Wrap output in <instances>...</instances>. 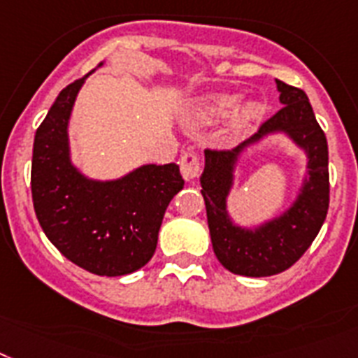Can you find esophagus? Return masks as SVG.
<instances>
[{"label": "esophagus", "instance_id": "34e87169", "mask_svg": "<svg viewBox=\"0 0 358 358\" xmlns=\"http://www.w3.org/2000/svg\"><path fill=\"white\" fill-rule=\"evenodd\" d=\"M200 169H202V164H200V158L194 151H185L180 156V171H182V176L185 180L198 178Z\"/></svg>", "mask_w": 358, "mask_h": 358}]
</instances>
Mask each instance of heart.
I'll list each match as a JSON object with an SVG mask.
<instances>
[{"instance_id":"heart-1","label":"heart","mask_w":358,"mask_h":358,"mask_svg":"<svg viewBox=\"0 0 358 358\" xmlns=\"http://www.w3.org/2000/svg\"><path fill=\"white\" fill-rule=\"evenodd\" d=\"M236 105H238V96L235 94L213 96V98H207L202 103L196 105V109H194V118L202 123H213L216 122V120L227 116L229 113H233V109H235ZM262 110V105L257 103V101H249V103H245L244 107L235 114L233 131H235V133L244 131L253 120L260 118Z\"/></svg>"}]
</instances>
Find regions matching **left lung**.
I'll return each instance as SVG.
<instances>
[{"instance_id": "obj_1", "label": "left lung", "mask_w": 358, "mask_h": 358, "mask_svg": "<svg viewBox=\"0 0 358 358\" xmlns=\"http://www.w3.org/2000/svg\"><path fill=\"white\" fill-rule=\"evenodd\" d=\"M282 107L258 127V133L235 149H206L202 194L216 258L225 269L244 276H271L289 269L308 248L326 220L329 207L326 134L315 118L302 89L276 80ZM284 130L308 152V180L289 212L255 231L230 224L224 198L232 183V165L248 143L267 132Z\"/></svg>"}]
</instances>
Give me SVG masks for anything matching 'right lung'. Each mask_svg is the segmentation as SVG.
<instances>
[{"label": "right lung", "mask_w": 358, "mask_h": 358, "mask_svg": "<svg viewBox=\"0 0 358 358\" xmlns=\"http://www.w3.org/2000/svg\"><path fill=\"white\" fill-rule=\"evenodd\" d=\"M89 74L59 92L36 131L32 203L63 257L94 275L122 276L152 258L165 209L184 178L176 164L143 165L116 182H92L72 167L67 123Z\"/></svg>", "instance_id": "right-lung-1"}]
</instances>
